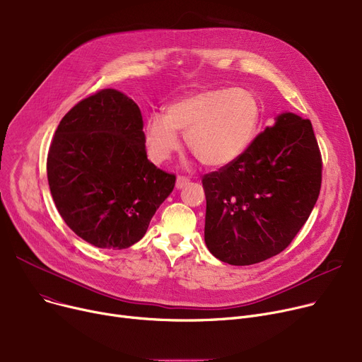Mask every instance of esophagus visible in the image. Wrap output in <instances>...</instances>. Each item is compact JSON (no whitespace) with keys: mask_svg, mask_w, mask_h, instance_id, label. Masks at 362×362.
<instances>
[{"mask_svg":"<svg viewBox=\"0 0 362 362\" xmlns=\"http://www.w3.org/2000/svg\"><path fill=\"white\" fill-rule=\"evenodd\" d=\"M187 185H189V179L186 176H177V180H176V187L177 189H183Z\"/></svg>","mask_w":362,"mask_h":362,"instance_id":"obj_1","label":"esophagus"}]
</instances>
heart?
<instances>
[{
  "label": "heart",
  "instance_id": "obj_1",
  "mask_svg": "<svg viewBox=\"0 0 362 362\" xmlns=\"http://www.w3.org/2000/svg\"><path fill=\"white\" fill-rule=\"evenodd\" d=\"M261 117L255 95L243 88L205 89L171 103L165 116L146 119L144 135L154 161L179 148V132L192 154L205 165L223 167L238 160L252 144Z\"/></svg>",
  "mask_w": 362,
  "mask_h": 362
}]
</instances>
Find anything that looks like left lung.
<instances>
[{
    "mask_svg": "<svg viewBox=\"0 0 362 362\" xmlns=\"http://www.w3.org/2000/svg\"><path fill=\"white\" fill-rule=\"evenodd\" d=\"M321 170L311 122L280 114L238 160L202 177L208 251L251 265L286 250L317 202Z\"/></svg>",
    "mask_w": 362,
    "mask_h": 362,
    "instance_id": "1",
    "label": "left lung"
}]
</instances>
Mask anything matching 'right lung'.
<instances>
[{
    "label": "right lung",
    "instance_id": "right-lung-1",
    "mask_svg": "<svg viewBox=\"0 0 362 362\" xmlns=\"http://www.w3.org/2000/svg\"><path fill=\"white\" fill-rule=\"evenodd\" d=\"M47 176L66 224L108 250L141 240L176 182L148 160L141 110L116 89L95 92L62 119Z\"/></svg>",
    "mask_w": 362,
    "mask_h": 362
}]
</instances>
